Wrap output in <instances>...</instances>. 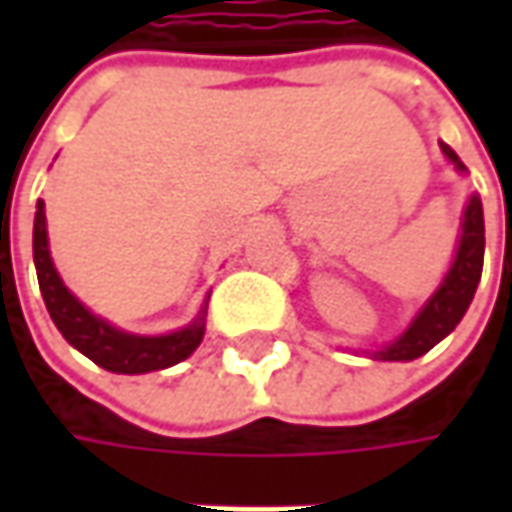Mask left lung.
Wrapping results in <instances>:
<instances>
[{"label": "left lung", "instance_id": "left-lung-1", "mask_svg": "<svg viewBox=\"0 0 512 512\" xmlns=\"http://www.w3.org/2000/svg\"><path fill=\"white\" fill-rule=\"evenodd\" d=\"M444 159L459 170L467 173L464 162L456 156V150L450 145L439 142ZM484 265V213L479 193H473L467 199L462 213V233H459V245H456V256L453 265L444 273L442 285L433 290V296L419 307V313L410 319V325L404 327L402 333L393 342L382 344L376 350H356V353H367L370 359L379 362H413L424 356L430 347L442 342L444 336H450L456 325L462 322L467 307L476 296V287L482 279Z\"/></svg>", "mask_w": 512, "mask_h": 512}]
</instances>
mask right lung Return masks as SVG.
<instances>
[{
  "label": "right lung",
  "instance_id": "add662e5",
  "mask_svg": "<svg viewBox=\"0 0 512 512\" xmlns=\"http://www.w3.org/2000/svg\"><path fill=\"white\" fill-rule=\"evenodd\" d=\"M33 265H36L39 290H42V299H45L53 325L59 327V333L68 339L70 347H76L79 353L88 356L90 362H96L110 373L139 376V373H150V370H165V367L185 362L205 339L210 293H207L199 316L190 325L179 327L173 333H162V336L128 333L82 305L65 287L59 270L50 259L48 219H45L42 199L36 202V219H33Z\"/></svg>",
  "mask_w": 512,
  "mask_h": 512
}]
</instances>
